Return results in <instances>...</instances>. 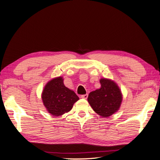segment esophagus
<instances>
[{"mask_svg":"<svg viewBox=\"0 0 160 160\" xmlns=\"http://www.w3.org/2000/svg\"><path fill=\"white\" fill-rule=\"evenodd\" d=\"M81 98L82 99H88V94L83 95H81Z\"/></svg>","mask_w":160,"mask_h":160,"instance_id":"1","label":"esophagus"}]
</instances>
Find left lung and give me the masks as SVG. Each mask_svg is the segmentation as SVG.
<instances>
[{
  "label": "left lung",
  "mask_w": 160,
  "mask_h": 160,
  "mask_svg": "<svg viewBox=\"0 0 160 160\" xmlns=\"http://www.w3.org/2000/svg\"><path fill=\"white\" fill-rule=\"evenodd\" d=\"M101 88L89 94L88 102L95 113L108 118L119 109L123 95L119 86L113 80L101 78Z\"/></svg>",
  "instance_id": "left-lung-1"
}]
</instances>
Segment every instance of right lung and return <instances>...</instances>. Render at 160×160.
Here are the masks:
<instances>
[{"label":"right lung","instance_id":"obj_1","mask_svg":"<svg viewBox=\"0 0 160 160\" xmlns=\"http://www.w3.org/2000/svg\"><path fill=\"white\" fill-rule=\"evenodd\" d=\"M43 105L53 116H60L70 111L79 99L75 92L63 83L62 77L52 79L45 85L41 94Z\"/></svg>","mask_w":160,"mask_h":160}]
</instances>
